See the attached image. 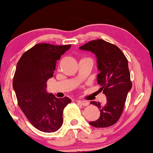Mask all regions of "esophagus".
Here are the masks:
<instances>
[{"label": "esophagus", "instance_id": "obj_1", "mask_svg": "<svg viewBox=\"0 0 153 153\" xmlns=\"http://www.w3.org/2000/svg\"><path fill=\"white\" fill-rule=\"evenodd\" d=\"M77 103H80L83 106H86L88 105V102L86 101H84V100H77Z\"/></svg>", "mask_w": 153, "mask_h": 153}]
</instances>
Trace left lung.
Returning <instances> with one entry per match:
<instances>
[{
	"instance_id": "1",
	"label": "left lung",
	"mask_w": 153,
	"mask_h": 153,
	"mask_svg": "<svg viewBox=\"0 0 153 153\" xmlns=\"http://www.w3.org/2000/svg\"><path fill=\"white\" fill-rule=\"evenodd\" d=\"M79 49L90 51L97 56L100 71L97 82L101 86L100 90L107 97L103 104L97 101L90 102L100 109L101 114L97 120L89 124L96 128L109 127L120 118L128 93L132 88L128 59L116 45L101 39L90 41Z\"/></svg>"
}]
</instances>
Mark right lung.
Returning a JSON list of instances; mask_svg holds the SVG:
<instances>
[{"instance_id":"right-lung-1","label":"right lung","mask_w":153,"mask_h":153,"mask_svg":"<svg viewBox=\"0 0 153 153\" xmlns=\"http://www.w3.org/2000/svg\"><path fill=\"white\" fill-rule=\"evenodd\" d=\"M70 45L40 43L22 54L17 64L13 87L18 105L34 127L45 133L58 131L63 123L64 108L71 99L56 98L47 91L56 63Z\"/></svg>"}]
</instances>
